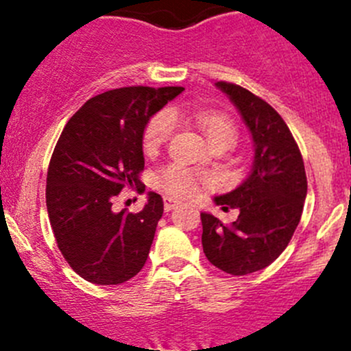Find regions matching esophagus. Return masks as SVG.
I'll list each match as a JSON object with an SVG mask.
<instances>
[{
    "mask_svg": "<svg viewBox=\"0 0 351 351\" xmlns=\"http://www.w3.org/2000/svg\"><path fill=\"white\" fill-rule=\"evenodd\" d=\"M178 205H180V202H178V200H175V198H171V197H165V210H166V212L173 210V208L178 207Z\"/></svg>",
    "mask_w": 351,
    "mask_h": 351,
    "instance_id": "obj_1",
    "label": "esophagus"
}]
</instances>
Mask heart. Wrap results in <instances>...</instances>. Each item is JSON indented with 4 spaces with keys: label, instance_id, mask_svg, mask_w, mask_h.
I'll list each match as a JSON object with an SVG mask.
<instances>
[{
    "label": "heart",
    "instance_id": "1",
    "mask_svg": "<svg viewBox=\"0 0 351 351\" xmlns=\"http://www.w3.org/2000/svg\"><path fill=\"white\" fill-rule=\"evenodd\" d=\"M198 127L204 130L205 137L212 146L226 144L232 146L236 141V127L228 117L212 110H197L193 113ZM175 130V113L169 110L158 112L144 130L143 146L147 153L158 151ZM158 183L166 193L175 197H189L195 192V175L182 165H169L158 176Z\"/></svg>",
    "mask_w": 351,
    "mask_h": 351
}]
</instances>
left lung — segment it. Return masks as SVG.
<instances>
[{
  "label": "left lung",
  "instance_id": "1",
  "mask_svg": "<svg viewBox=\"0 0 351 351\" xmlns=\"http://www.w3.org/2000/svg\"><path fill=\"white\" fill-rule=\"evenodd\" d=\"M215 86L229 97L250 129L254 161L239 186L214 197L224 212L238 210L226 226L202 212V246L207 260L231 275H247L274 263L300 221L307 195L302 156L277 110L238 84L219 81Z\"/></svg>",
  "mask_w": 351,
  "mask_h": 351
}]
</instances>
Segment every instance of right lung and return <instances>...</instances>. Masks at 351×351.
Returning <instances> with one entry per match:
<instances>
[{
    "label": "right lung",
    "instance_id": "right-lung-1",
    "mask_svg": "<svg viewBox=\"0 0 351 351\" xmlns=\"http://www.w3.org/2000/svg\"><path fill=\"white\" fill-rule=\"evenodd\" d=\"M182 86H129L90 98L66 123L47 171V212L69 267L97 285H119L143 270L162 215L149 192L137 214L113 212L123 189H141L147 122Z\"/></svg>",
    "mask_w": 351,
    "mask_h": 351
}]
</instances>
